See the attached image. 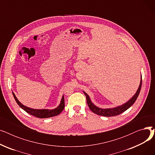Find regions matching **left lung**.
<instances>
[{
	"instance_id": "left-lung-1",
	"label": "left lung",
	"mask_w": 155,
	"mask_h": 155,
	"mask_svg": "<svg viewBox=\"0 0 155 155\" xmlns=\"http://www.w3.org/2000/svg\"><path fill=\"white\" fill-rule=\"evenodd\" d=\"M13 96L14 99L17 102V104L19 105V107L22 108L24 110H25L26 112L31 115L34 116L35 117H39V118H48L51 117L53 116H58V114L62 112V110L64 109V95L62 96V98L60 102V105L58 107H56L53 109H32L30 107H28L27 106L24 105L22 104H21L19 100L17 99V97L15 95L14 93L12 92Z\"/></svg>"
}]
</instances>
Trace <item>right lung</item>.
Returning <instances> with one entry per match:
<instances>
[{"instance_id": "add662e5", "label": "right lung", "mask_w": 155, "mask_h": 155, "mask_svg": "<svg viewBox=\"0 0 155 155\" xmlns=\"http://www.w3.org/2000/svg\"><path fill=\"white\" fill-rule=\"evenodd\" d=\"M141 85H142V77L141 75V81H140V86L138 87V89L137 90L136 94L132 97V98L130 99L127 102H126L125 104L123 105H119V106L116 107L108 108V109H102L99 107H97L96 105H95L92 103L87 93H85L84 91L83 92L86 96V99H87L88 106L94 113L96 114L99 116H102L105 117H112V116H116L124 112L127 109H128L130 107L132 106L133 104L136 101L138 95L140 94L141 88Z\"/></svg>"}]
</instances>
